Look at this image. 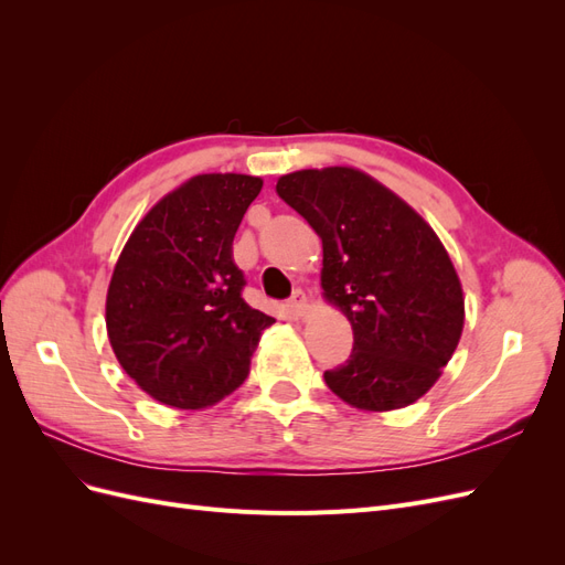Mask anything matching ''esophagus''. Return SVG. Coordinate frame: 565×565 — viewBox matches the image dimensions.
Instances as JSON below:
<instances>
[{"instance_id": "1", "label": "esophagus", "mask_w": 565, "mask_h": 565, "mask_svg": "<svg viewBox=\"0 0 565 565\" xmlns=\"http://www.w3.org/2000/svg\"><path fill=\"white\" fill-rule=\"evenodd\" d=\"M287 311H289V316H292V318H301L306 311H309V299H306V295L301 292V289H297V292L289 297Z\"/></svg>"}]
</instances>
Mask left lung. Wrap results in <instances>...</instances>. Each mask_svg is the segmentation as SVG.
Here are the masks:
<instances>
[{
  "label": "left lung",
  "mask_w": 565,
  "mask_h": 565,
  "mask_svg": "<svg viewBox=\"0 0 565 565\" xmlns=\"http://www.w3.org/2000/svg\"><path fill=\"white\" fill-rule=\"evenodd\" d=\"M276 191L320 235L324 299L353 328L349 361L324 384L372 413L422 398L465 328L461 285L434 228L353 167L301 169Z\"/></svg>",
  "instance_id": "1"
}]
</instances>
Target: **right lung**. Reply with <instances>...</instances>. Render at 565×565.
<instances>
[{"label": "right lung", "instance_id": "1", "mask_svg": "<svg viewBox=\"0 0 565 565\" xmlns=\"http://www.w3.org/2000/svg\"><path fill=\"white\" fill-rule=\"evenodd\" d=\"M264 181L200 174L164 195L119 254L106 299L110 347L148 396L179 409L218 403L249 374L270 316L243 299L237 226Z\"/></svg>", "mask_w": 565, "mask_h": 565}]
</instances>
